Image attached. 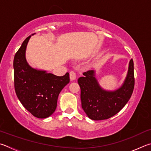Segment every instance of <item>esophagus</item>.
Returning a JSON list of instances; mask_svg holds the SVG:
<instances>
[{"instance_id": "1", "label": "esophagus", "mask_w": 151, "mask_h": 151, "mask_svg": "<svg viewBox=\"0 0 151 151\" xmlns=\"http://www.w3.org/2000/svg\"><path fill=\"white\" fill-rule=\"evenodd\" d=\"M70 80L73 81L75 80L76 78V73L74 71H70Z\"/></svg>"}]
</instances>
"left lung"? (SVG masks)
<instances>
[{"label": "left lung", "mask_w": 151, "mask_h": 151, "mask_svg": "<svg viewBox=\"0 0 151 151\" xmlns=\"http://www.w3.org/2000/svg\"><path fill=\"white\" fill-rule=\"evenodd\" d=\"M78 79L81 89V107L89 119L95 121L107 119L117 114L129 101L134 86V63L129 62L127 75L120 88L113 91L104 90L95 78L93 70L83 73Z\"/></svg>", "instance_id": "1"}]
</instances>
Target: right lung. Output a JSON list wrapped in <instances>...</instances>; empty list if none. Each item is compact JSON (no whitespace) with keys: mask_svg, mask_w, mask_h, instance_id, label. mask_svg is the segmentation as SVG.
<instances>
[{"mask_svg":"<svg viewBox=\"0 0 151 151\" xmlns=\"http://www.w3.org/2000/svg\"><path fill=\"white\" fill-rule=\"evenodd\" d=\"M30 37L29 36L24 40L14 55V89L26 110L34 117L44 119L55 111L58 96L70 82V75L67 72L63 76H57L29 65L25 53Z\"/></svg>","mask_w":151,"mask_h":151,"instance_id":"right-lung-1","label":"right lung"}]
</instances>
